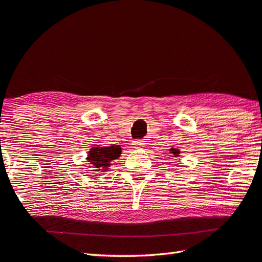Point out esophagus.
<instances>
[{"mask_svg":"<svg viewBox=\"0 0 262 262\" xmlns=\"http://www.w3.org/2000/svg\"><path fill=\"white\" fill-rule=\"evenodd\" d=\"M144 142L142 141V140H135V141H133V145H134L136 149H142V147L144 146Z\"/></svg>","mask_w":262,"mask_h":262,"instance_id":"34e87169","label":"esophagus"}]
</instances>
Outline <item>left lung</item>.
Returning a JSON list of instances; mask_svg holds the SVG:
<instances>
[{
	"label": "left lung",
	"mask_w": 262,
	"mask_h": 262,
	"mask_svg": "<svg viewBox=\"0 0 262 262\" xmlns=\"http://www.w3.org/2000/svg\"><path fill=\"white\" fill-rule=\"evenodd\" d=\"M170 154H173L175 157H178V155L180 154V151L177 149H170Z\"/></svg>",
	"instance_id": "8db88e82"
}]
</instances>
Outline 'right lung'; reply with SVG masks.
Segmentation results:
<instances>
[{"label": "right lung", "mask_w": 262, "mask_h": 262, "mask_svg": "<svg viewBox=\"0 0 262 262\" xmlns=\"http://www.w3.org/2000/svg\"><path fill=\"white\" fill-rule=\"evenodd\" d=\"M121 155V147L119 145L94 146L88 152L87 160L94 166L93 170L105 172L110 167L112 160L119 158Z\"/></svg>", "instance_id": "add662e5"}]
</instances>
